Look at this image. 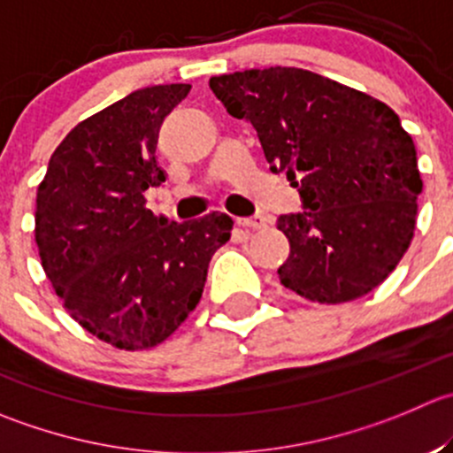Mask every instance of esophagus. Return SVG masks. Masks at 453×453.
Returning <instances> with one entry per match:
<instances>
[{
    "mask_svg": "<svg viewBox=\"0 0 453 453\" xmlns=\"http://www.w3.org/2000/svg\"><path fill=\"white\" fill-rule=\"evenodd\" d=\"M241 227H248V230H263L267 226V219L263 214H252V217H241L236 219Z\"/></svg>",
    "mask_w": 453,
    "mask_h": 453,
    "instance_id": "1",
    "label": "esophagus"
}]
</instances>
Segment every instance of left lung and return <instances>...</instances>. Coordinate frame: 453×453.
<instances>
[{
  "label": "left lung",
  "mask_w": 453,
  "mask_h": 453,
  "mask_svg": "<svg viewBox=\"0 0 453 453\" xmlns=\"http://www.w3.org/2000/svg\"><path fill=\"white\" fill-rule=\"evenodd\" d=\"M210 88L254 126L270 170L298 188L303 212L279 217L285 288L345 303L383 283L414 236L423 192L416 146L389 105L303 68L221 74Z\"/></svg>",
  "instance_id": "8db88e82"
}]
</instances>
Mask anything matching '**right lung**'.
<instances>
[{
  "instance_id": "right-lung-1",
  "label": "right lung",
  "mask_w": 453,
  "mask_h": 453,
  "mask_svg": "<svg viewBox=\"0 0 453 453\" xmlns=\"http://www.w3.org/2000/svg\"><path fill=\"white\" fill-rule=\"evenodd\" d=\"M190 88H142L74 126L37 190L43 272L70 316L119 349L164 343L201 301L210 258L230 241L227 214L170 223L143 199L165 181L159 128Z\"/></svg>"
}]
</instances>
